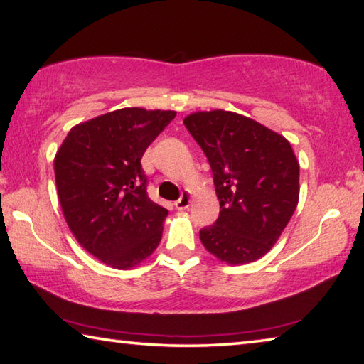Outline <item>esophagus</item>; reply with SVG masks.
I'll use <instances>...</instances> for the list:
<instances>
[{
  "mask_svg": "<svg viewBox=\"0 0 364 364\" xmlns=\"http://www.w3.org/2000/svg\"><path fill=\"white\" fill-rule=\"evenodd\" d=\"M190 203H192V195H190L188 192H183L181 198H178L174 205L176 208L178 209V211H186V209H188Z\"/></svg>",
  "mask_w": 364,
  "mask_h": 364,
  "instance_id": "34e87169",
  "label": "esophagus"
}]
</instances>
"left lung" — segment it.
Returning <instances> with one entry per match:
<instances>
[{"label":"left lung","instance_id":"left-lung-1","mask_svg":"<svg viewBox=\"0 0 364 364\" xmlns=\"http://www.w3.org/2000/svg\"><path fill=\"white\" fill-rule=\"evenodd\" d=\"M183 124L211 164L220 213L200 230L222 262L250 264L277 243L299 203V161L278 132L243 114L196 112Z\"/></svg>","mask_w":364,"mask_h":364}]
</instances>
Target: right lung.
Returning a JSON list of instances; mask_svg holds the SVG:
<instances>
[{
    "mask_svg": "<svg viewBox=\"0 0 364 364\" xmlns=\"http://www.w3.org/2000/svg\"><path fill=\"white\" fill-rule=\"evenodd\" d=\"M172 110L119 108L73 126L54 158L63 218L78 243L113 269L139 265L161 241L168 209L146 195L145 150Z\"/></svg>",
    "mask_w": 364,
    "mask_h": 364,
    "instance_id": "obj_1",
    "label": "right lung"
}]
</instances>
